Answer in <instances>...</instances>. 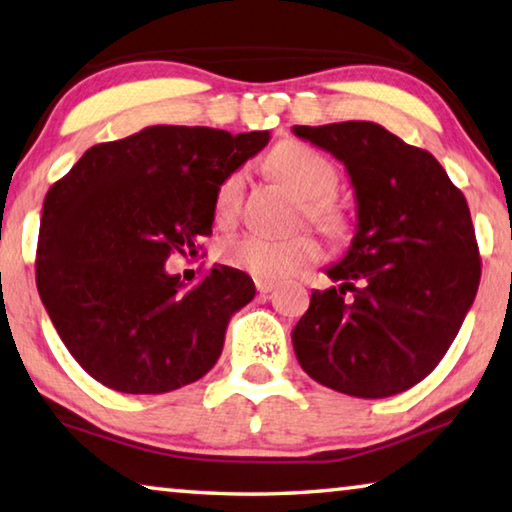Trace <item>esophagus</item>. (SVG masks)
I'll list each match as a JSON object with an SVG mask.
<instances>
[{
	"instance_id": "1",
	"label": "esophagus",
	"mask_w": 512,
	"mask_h": 512,
	"mask_svg": "<svg viewBox=\"0 0 512 512\" xmlns=\"http://www.w3.org/2000/svg\"><path fill=\"white\" fill-rule=\"evenodd\" d=\"M255 285H257V291H259V294H262V296L271 294V291L275 289V285H273V282H269V280H257Z\"/></svg>"
}]
</instances>
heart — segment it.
<instances>
[{
  "label": "heart",
  "mask_w": 512,
  "mask_h": 512,
  "mask_svg": "<svg viewBox=\"0 0 512 512\" xmlns=\"http://www.w3.org/2000/svg\"><path fill=\"white\" fill-rule=\"evenodd\" d=\"M271 164L280 180H285L303 200L305 216L323 230H337L339 214L328 193L337 184V170L330 161L310 145L285 143L271 154ZM246 173L234 170L216 189L214 212L221 221L239 212L243 200ZM321 255L319 243L310 234L300 232L291 237H264V234H243L225 243L223 259L234 269L246 271L257 280H282L298 266L312 262Z\"/></svg>",
  "instance_id": "1"
}]
</instances>
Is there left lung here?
<instances>
[{"instance_id":"obj_1","label":"left lung","mask_w":512,"mask_h":512,"mask_svg":"<svg viewBox=\"0 0 512 512\" xmlns=\"http://www.w3.org/2000/svg\"><path fill=\"white\" fill-rule=\"evenodd\" d=\"M339 159L355 191V234L291 332L316 383L358 399L415 387L472 307L481 259L467 200L431 152L369 120L294 125Z\"/></svg>"}]
</instances>
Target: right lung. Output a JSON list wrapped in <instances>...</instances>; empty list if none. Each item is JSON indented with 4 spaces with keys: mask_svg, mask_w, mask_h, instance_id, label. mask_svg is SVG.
Returning <instances> with one entry per match:
<instances>
[{
    "mask_svg": "<svg viewBox=\"0 0 512 512\" xmlns=\"http://www.w3.org/2000/svg\"><path fill=\"white\" fill-rule=\"evenodd\" d=\"M269 132L154 125L93 145L47 191L36 250L40 300L81 369L116 392L164 394L214 367L246 273L214 266L196 287L166 271L212 234L216 189Z\"/></svg>",
    "mask_w": 512,
    "mask_h": 512,
    "instance_id": "add662e5",
    "label": "right lung"
}]
</instances>
